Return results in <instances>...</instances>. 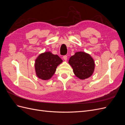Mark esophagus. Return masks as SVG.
I'll return each instance as SVG.
<instances>
[{
  "label": "esophagus",
  "mask_w": 125,
  "mask_h": 125,
  "mask_svg": "<svg viewBox=\"0 0 125 125\" xmlns=\"http://www.w3.org/2000/svg\"><path fill=\"white\" fill-rule=\"evenodd\" d=\"M63 59L65 60V61H66V60H67V56L66 55H65L63 56Z\"/></svg>",
  "instance_id": "1"
}]
</instances>
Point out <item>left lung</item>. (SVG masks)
Returning <instances> with one entry per match:
<instances>
[{
	"label": "left lung",
	"instance_id": "1",
	"mask_svg": "<svg viewBox=\"0 0 125 125\" xmlns=\"http://www.w3.org/2000/svg\"><path fill=\"white\" fill-rule=\"evenodd\" d=\"M69 63L73 68L74 74L82 80L91 76L95 67L91 56L83 52H75L70 58Z\"/></svg>",
	"mask_w": 125,
	"mask_h": 125
}]
</instances>
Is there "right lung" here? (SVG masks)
<instances>
[{
    "instance_id": "add662e5",
    "label": "right lung",
    "mask_w": 125,
    "mask_h": 125,
    "mask_svg": "<svg viewBox=\"0 0 125 125\" xmlns=\"http://www.w3.org/2000/svg\"><path fill=\"white\" fill-rule=\"evenodd\" d=\"M62 62V59L57 55H54L51 52L40 54L35 60L36 75L42 80H48L55 73L57 67Z\"/></svg>"
}]
</instances>
